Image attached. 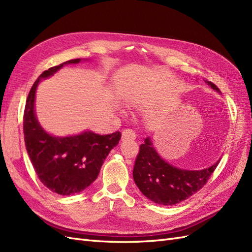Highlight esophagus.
I'll use <instances>...</instances> for the list:
<instances>
[{
	"mask_svg": "<svg viewBox=\"0 0 252 252\" xmlns=\"http://www.w3.org/2000/svg\"><path fill=\"white\" fill-rule=\"evenodd\" d=\"M135 132L132 129H125L122 132V141H133L135 140Z\"/></svg>",
	"mask_w": 252,
	"mask_h": 252,
	"instance_id": "obj_1",
	"label": "esophagus"
}]
</instances>
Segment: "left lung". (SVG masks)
Here are the masks:
<instances>
[{
	"mask_svg": "<svg viewBox=\"0 0 252 252\" xmlns=\"http://www.w3.org/2000/svg\"><path fill=\"white\" fill-rule=\"evenodd\" d=\"M220 93L215 84L206 81ZM220 159L202 170H186L167 163L158 156L150 138L141 144L133 167V180L141 192L156 204L170 206L187 200L207 183Z\"/></svg>",
	"mask_w": 252,
	"mask_h": 252,
	"instance_id": "obj_1",
	"label": "left lung"
}]
</instances>
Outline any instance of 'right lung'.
Wrapping results in <instances>:
<instances>
[{
	"label": "right lung",
	"instance_id": "1",
	"mask_svg": "<svg viewBox=\"0 0 252 252\" xmlns=\"http://www.w3.org/2000/svg\"><path fill=\"white\" fill-rule=\"evenodd\" d=\"M80 61L74 59L51 67L36 79L27 96L23 122L26 149L35 173L49 190L61 195L79 193L90 186L122 135L120 131L106 135L85 131L60 138L47 133L40 125L34 113L35 91L40 81L51 77L64 65Z\"/></svg>",
	"mask_w": 252,
	"mask_h": 252
}]
</instances>
